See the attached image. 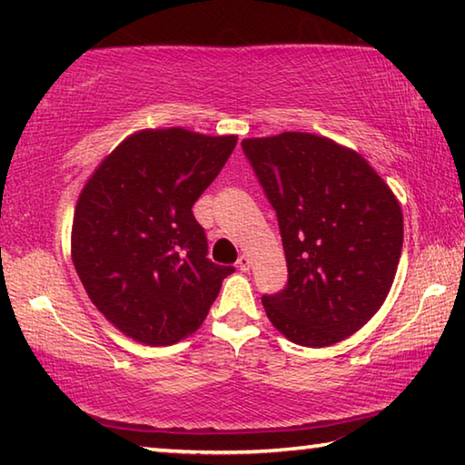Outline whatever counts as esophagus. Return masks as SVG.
Returning a JSON list of instances; mask_svg holds the SVG:
<instances>
[{
	"instance_id": "obj_1",
	"label": "esophagus",
	"mask_w": 465,
	"mask_h": 465,
	"mask_svg": "<svg viewBox=\"0 0 465 465\" xmlns=\"http://www.w3.org/2000/svg\"><path fill=\"white\" fill-rule=\"evenodd\" d=\"M250 266H252V261H250V256H246V254H242V256L238 258V269H240L242 272H248V271H250Z\"/></svg>"
}]
</instances>
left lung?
<instances>
[{
	"instance_id": "1",
	"label": "left lung",
	"mask_w": 465,
	"mask_h": 465,
	"mask_svg": "<svg viewBox=\"0 0 465 465\" xmlns=\"http://www.w3.org/2000/svg\"><path fill=\"white\" fill-rule=\"evenodd\" d=\"M277 211L289 271L264 295L287 341L322 349L371 320L388 297L404 242V215L383 178L355 149L313 133L242 141Z\"/></svg>"
}]
</instances>
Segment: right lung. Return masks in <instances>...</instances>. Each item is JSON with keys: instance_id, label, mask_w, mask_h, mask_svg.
I'll list each match as a JSON object with an SVG mask.
<instances>
[{"instance_id": "right-lung-1", "label": "right lung", "mask_w": 465, "mask_h": 465, "mask_svg": "<svg viewBox=\"0 0 465 465\" xmlns=\"http://www.w3.org/2000/svg\"><path fill=\"white\" fill-rule=\"evenodd\" d=\"M235 143L238 135L141 129L85 180L72 261L90 302L133 341L170 346L196 332L233 272L207 258L193 204Z\"/></svg>"}]
</instances>
